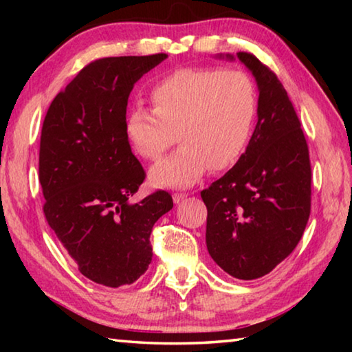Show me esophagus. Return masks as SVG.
I'll return each instance as SVG.
<instances>
[{
    "instance_id": "34e87169",
    "label": "esophagus",
    "mask_w": 352,
    "mask_h": 352,
    "mask_svg": "<svg viewBox=\"0 0 352 352\" xmlns=\"http://www.w3.org/2000/svg\"><path fill=\"white\" fill-rule=\"evenodd\" d=\"M186 197H188L186 192H175L174 195H172V199H174L175 204H180V201H182L183 199H186Z\"/></svg>"
}]
</instances>
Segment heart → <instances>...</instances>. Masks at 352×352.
I'll return each instance as SVG.
<instances>
[{
  "label": "heart",
  "mask_w": 352,
  "mask_h": 352,
  "mask_svg": "<svg viewBox=\"0 0 352 352\" xmlns=\"http://www.w3.org/2000/svg\"><path fill=\"white\" fill-rule=\"evenodd\" d=\"M153 109L127 113L130 144L147 162H158L180 140L182 146L151 172L157 186L183 188L214 172L233 168L245 153L259 110L254 80L239 69L180 68L155 80Z\"/></svg>",
  "instance_id": "heart-1"
}]
</instances>
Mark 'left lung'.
Instances as JSON below:
<instances>
[{
  "label": "left lung",
  "mask_w": 352,
  "mask_h": 352,
  "mask_svg": "<svg viewBox=\"0 0 352 352\" xmlns=\"http://www.w3.org/2000/svg\"><path fill=\"white\" fill-rule=\"evenodd\" d=\"M237 57L258 82V122L242 158L200 195L208 208L211 258L231 276L256 279L287 258L305 233L312 170L301 122L283 83L256 56Z\"/></svg>",
  "instance_id": "1"
}]
</instances>
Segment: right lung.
<instances>
[{"label":"right lung","mask_w":352,"mask_h":352,"mask_svg":"<svg viewBox=\"0 0 352 352\" xmlns=\"http://www.w3.org/2000/svg\"><path fill=\"white\" fill-rule=\"evenodd\" d=\"M168 54L98 58L57 94L40 136L38 180L47 225L91 281L132 284L152 261L151 233L172 210L166 190L129 199L146 170L127 140L129 96Z\"/></svg>","instance_id":"right-lung-1"}]
</instances>
